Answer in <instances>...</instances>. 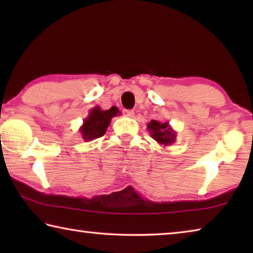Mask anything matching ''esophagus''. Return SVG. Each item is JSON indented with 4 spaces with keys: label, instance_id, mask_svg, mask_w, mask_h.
Segmentation results:
<instances>
[{
    "label": "esophagus",
    "instance_id": "obj_1",
    "mask_svg": "<svg viewBox=\"0 0 253 253\" xmlns=\"http://www.w3.org/2000/svg\"><path fill=\"white\" fill-rule=\"evenodd\" d=\"M124 115H125V116H127V117H134L135 111L130 110V109H125V110H124Z\"/></svg>",
    "mask_w": 253,
    "mask_h": 253
}]
</instances>
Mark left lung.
<instances>
[{
  "instance_id": "left-lung-1",
  "label": "left lung",
  "mask_w": 253,
  "mask_h": 253,
  "mask_svg": "<svg viewBox=\"0 0 253 253\" xmlns=\"http://www.w3.org/2000/svg\"><path fill=\"white\" fill-rule=\"evenodd\" d=\"M148 131L151 132L153 139L163 146H170L176 140V131L170 127L169 123H161L158 121H151L147 124Z\"/></svg>"
}]
</instances>
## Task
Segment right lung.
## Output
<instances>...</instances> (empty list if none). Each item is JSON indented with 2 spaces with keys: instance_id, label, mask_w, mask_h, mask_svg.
<instances>
[{
  "instance_id": "add662e5",
  "label": "right lung",
  "mask_w": 253,
  "mask_h": 253,
  "mask_svg": "<svg viewBox=\"0 0 253 253\" xmlns=\"http://www.w3.org/2000/svg\"><path fill=\"white\" fill-rule=\"evenodd\" d=\"M121 115L117 107L113 106L108 110H102L99 106L89 110L88 116L84 119V124L79 128L81 137L84 142H90L104 136L110 125L111 118Z\"/></svg>"
}]
</instances>
